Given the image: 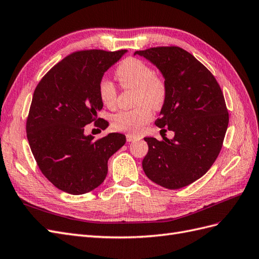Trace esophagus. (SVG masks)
<instances>
[{"label":"esophagus","instance_id":"esophagus-1","mask_svg":"<svg viewBox=\"0 0 259 259\" xmlns=\"http://www.w3.org/2000/svg\"><path fill=\"white\" fill-rule=\"evenodd\" d=\"M140 137L138 135H133V134H127L126 135V140L130 143V142H134V140H137L139 139Z\"/></svg>","mask_w":259,"mask_h":259}]
</instances>
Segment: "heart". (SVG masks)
Here are the masks:
<instances>
[{"label": "heart", "instance_id": "obj_1", "mask_svg": "<svg viewBox=\"0 0 259 259\" xmlns=\"http://www.w3.org/2000/svg\"><path fill=\"white\" fill-rule=\"evenodd\" d=\"M115 75L125 90L134 89V109L117 112L112 117L116 131L137 133L151 120L153 109H161L168 96V85L164 76L154 72L146 61L128 57L122 60L115 69ZM98 95L109 109H114L117 100V90L114 83L103 77L98 83Z\"/></svg>", "mask_w": 259, "mask_h": 259}]
</instances>
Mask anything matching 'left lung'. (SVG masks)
Wrapping results in <instances>:
<instances>
[{
    "mask_svg": "<svg viewBox=\"0 0 259 259\" xmlns=\"http://www.w3.org/2000/svg\"><path fill=\"white\" fill-rule=\"evenodd\" d=\"M138 54L158 67L168 96L155 125L174 139L145 137L149 150L143 168L149 179L174 190L192 184L213 165L229 123L223 91L209 70L178 46H158Z\"/></svg>",
    "mask_w": 259,
    "mask_h": 259,
    "instance_id": "8db88e82",
    "label": "left lung"
}]
</instances>
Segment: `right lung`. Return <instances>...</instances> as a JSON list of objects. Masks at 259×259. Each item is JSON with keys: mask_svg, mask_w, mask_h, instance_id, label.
I'll list each match as a JSON object with an SVG mask.
<instances>
[{"mask_svg": "<svg viewBox=\"0 0 259 259\" xmlns=\"http://www.w3.org/2000/svg\"><path fill=\"white\" fill-rule=\"evenodd\" d=\"M125 52L76 51L36 85L26 123L27 138L42 174L62 191L83 194L103 184L109 158L126 142L119 133L97 139L84 134L90 123L100 128L109 125L97 117L104 107L98 83Z\"/></svg>", "mask_w": 259, "mask_h": 259, "instance_id": "obj_1", "label": "right lung"}]
</instances>
